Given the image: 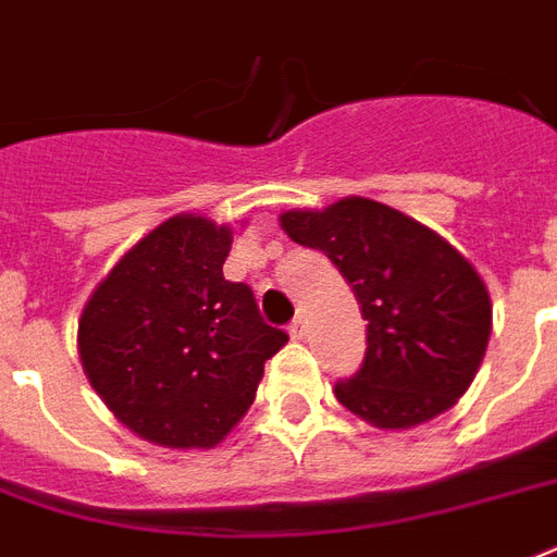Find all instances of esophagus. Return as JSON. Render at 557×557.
I'll use <instances>...</instances> for the list:
<instances>
[{
  "label": "esophagus",
  "instance_id": "obj_1",
  "mask_svg": "<svg viewBox=\"0 0 557 557\" xmlns=\"http://www.w3.org/2000/svg\"><path fill=\"white\" fill-rule=\"evenodd\" d=\"M287 332H290V337H294V341H302V337H305V317H302V313H296V320L290 323V329H287Z\"/></svg>",
  "mask_w": 557,
  "mask_h": 557
}]
</instances>
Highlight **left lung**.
Wrapping results in <instances>:
<instances>
[{
	"instance_id": "8db88e82",
	"label": "left lung",
	"mask_w": 557,
	"mask_h": 557,
	"mask_svg": "<svg viewBox=\"0 0 557 557\" xmlns=\"http://www.w3.org/2000/svg\"><path fill=\"white\" fill-rule=\"evenodd\" d=\"M278 225L332 258L367 320V355L334 387L337 403L384 432L449 411L491 341L493 305L479 270L434 228L363 196L284 211Z\"/></svg>"
}]
</instances>
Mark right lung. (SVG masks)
Listing matches in <instances>:
<instances>
[{
	"label": "right lung",
	"mask_w": 557,
	"mask_h": 557,
	"mask_svg": "<svg viewBox=\"0 0 557 557\" xmlns=\"http://www.w3.org/2000/svg\"><path fill=\"white\" fill-rule=\"evenodd\" d=\"M234 228L175 214L96 284L78 317V358L108 411L166 449H214L244 420L287 334L246 284L225 282Z\"/></svg>",
	"instance_id": "add662e5"
}]
</instances>
